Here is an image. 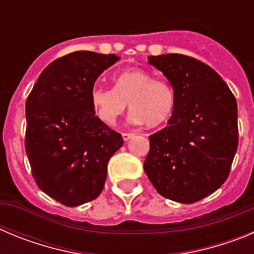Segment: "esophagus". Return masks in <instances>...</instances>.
Segmentation results:
<instances>
[{"mask_svg":"<svg viewBox=\"0 0 254 254\" xmlns=\"http://www.w3.org/2000/svg\"><path fill=\"white\" fill-rule=\"evenodd\" d=\"M134 136V133H122V137L125 141H128L129 138H132Z\"/></svg>","mask_w":254,"mask_h":254,"instance_id":"1","label":"esophagus"}]
</instances>
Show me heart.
<instances>
[{"label": "heart", "mask_w": 254, "mask_h": 254, "mask_svg": "<svg viewBox=\"0 0 254 254\" xmlns=\"http://www.w3.org/2000/svg\"><path fill=\"white\" fill-rule=\"evenodd\" d=\"M90 100L96 117L107 126H113L129 103V122L158 127L172 117L177 96L167 78H154L146 69L131 68L114 77V89L94 86Z\"/></svg>", "instance_id": "1"}]
</instances>
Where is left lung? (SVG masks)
I'll return each mask as SVG.
<instances>
[{"label":"left lung","instance_id":"8db88e82","mask_svg":"<svg viewBox=\"0 0 254 254\" xmlns=\"http://www.w3.org/2000/svg\"><path fill=\"white\" fill-rule=\"evenodd\" d=\"M176 90L168 126L149 137L143 169L161 196L193 203L229 177L238 149L237 100L215 69L185 55L150 56Z\"/></svg>","mask_w":254,"mask_h":254}]
</instances>
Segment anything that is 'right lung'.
Listing matches in <instances>:
<instances>
[{
  "label": "right lung",
  "instance_id": "1",
  "mask_svg": "<svg viewBox=\"0 0 254 254\" xmlns=\"http://www.w3.org/2000/svg\"><path fill=\"white\" fill-rule=\"evenodd\" d=\"M116 55L77 51L44 68L26 99L25 150L38 187L68 207L99 196L121 133L95 116L90 93Z\"/></svg>",
  "mask_w": 254,
  "mask_h": 254
}]
</instances>
